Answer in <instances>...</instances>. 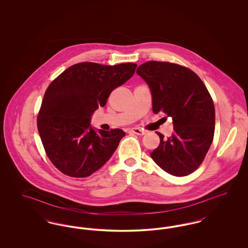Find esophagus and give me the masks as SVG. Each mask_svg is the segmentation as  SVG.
Instances as JSON below:
<instances>
[{"label":"esophagus","instance_id":"1","mask_svg":"<svg viewBox=\"0 0 248 248\" xmlns=\"http://www.w3.org/2000/svg\"><path fill=\"white\" fill-rule=\"evenodd\" d=\"M129 132L133 133V134H136V135H139V136H143L146 134L145 131L140 129V128H137V127H134V128H131L129 129Z\"/></svg>","mask_w":248,"mask_h":248}]
</instances>
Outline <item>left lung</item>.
I'll return each mask as SVG.
<instances>
[{
	"label": "left lung",
	"instance_id": "8db88e82",
	"mask_svg": "<svg viewBox=\"0 0 248 248\" xmlns=\"http://www.w3.org/2000/svg\"><path fill=\"white\" fill-rule=\"evenodd\" d=\"M149 85L154 113L173 120L174 133L151 154L156 165L176 177L188 176L202 163L214 138L215 107L199 76L185 67L148 61L137 70Z\"/></svg>",
	"mask_w": 248,
	"mask_h": 248
}]
</instances>
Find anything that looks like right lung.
<instances>
[{
	"label": "right lung",
	"instance_id": "add662e5",
	"mask_svg": "<svg viewBox=\"0 0 248 248\" xmlns=\"http://www.w3.org/2000/svg\"><path fill=\"white\" fill-rule=\"evenodd\" d=\"M137 64L83 62L63 71L48 86L37 119L48 158L59 171L86 177L106 164L125 136L122 129H94L91 117L110 93L128 81Z\"/></svg>",
	"mask_w": 248,
	"mask_h": 248
}]
</instances>
